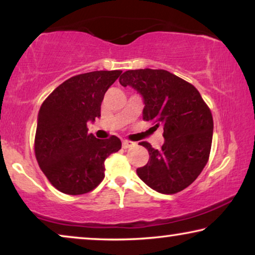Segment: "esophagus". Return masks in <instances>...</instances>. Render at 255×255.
I'll return each mask as SVG.
<instances>
[{"instance_id": "1", "label": "esophagus", "mask_w": 255, "mask_h": 255, "mask_svg": "<svg viewBox=\"0 0 255 255\" xmlns=\"http://www.w3.org/2000/svg\"><path fill=\"white\" fill-rule=\"evenodd\" d=\"M122 145H123V148H130V147H133L134 142H132L130 140H123Z\"/></svg>"}]
</instances>
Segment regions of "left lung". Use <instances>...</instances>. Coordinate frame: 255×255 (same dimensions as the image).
I'll return each instance as SVG.
<instances>
[{
  "mask_svg": "<svg viewBox=\"0 0 255 255\" xmlns=\"http://www.w3.org/2000/svg\"><path fill=\"white\" fill-rule=\"evenodd\" d=\"M144 97L142 120L163 127L165 142L154 149L147 141L148 162L137 174L152 189L176 194L190 186L210 155L214 120L210 108L191 83L165 69H131L120 78Z\"/></svg>",
  "mask_w": 255,
  "mask_h": 255,
  "instance_id": "8db88e82",
  "label": "left lung"
}]
</instances>
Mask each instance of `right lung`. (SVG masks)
Segmentation results:
<instances>
[{"instance_id": "obj_1", "label": "right lung", "mask_w": 255, "mask_h": 255, "mask_svg": "<svg viewBox=\"0 0 255 255\" xmlns=\"http://www.w3.org/2000/svg\"><path fill=\"white\" fill-rule=\"evenodd\" d=\"M122 71L83 73L58 86L41 104L34 154L52 186L68 195L95 189L104 179V161L122 147L120 138L97 139L87 122L101 116V103Z\"/></svg>"}]
</instances>
